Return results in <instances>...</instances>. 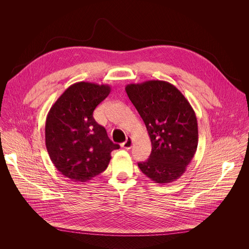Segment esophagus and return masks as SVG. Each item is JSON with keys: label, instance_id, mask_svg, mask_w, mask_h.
I'll return each mask as SVG.
<instances>
[{"label": "esophagus", "instance_id": "obj_1", "mask_svg": "<svg viewBox=\"0 0 249 249\" xmlns=\"http://www.w3.org/2000/svg\"><path fill=\"white\" fill-rule=\"evenodd\" d=\"M132 145H133V140H132L131 137H128L127 140L124 142V143H122L121 146H122V148L125 149V150H129V149H131Z\"/></svg>", "mask_w": 249, "mask_h": 249}]
</instances>
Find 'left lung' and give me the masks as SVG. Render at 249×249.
<instances>
[{
	"label": "left lung",
	"mask_w": 249,
	"mask_h": 249,
	"mask_svg": "<svg viewBox=\"0 0 249 249\" xmlns=\"http://www.w3.org/2000/svg\"><path fill=\"white\" fill-rule=\"evenodd\" d=\"M127 95L143 119L152 153L138 165L156 183L178 179L191 162L198 146L196 114L185 96L165 81L130 84Z\"/></svg>",
	"instance_id": "8db88e82"
}]
</instances>
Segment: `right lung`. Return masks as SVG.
Wrapping results in <instances>:
<instances>
[{
  "label": "right lung",
  "instance_id": "add662e5",
  "mask_svg": "<svg viewBox=\"0 0 249 249\" xmlns=\"http://www.w3.org/2000/svg\"><path fill=\"white\" fill-rule=\"evenodd\" d=\"M110 90L108 85L76 83L61 94L47 114V152L54 166L71 180H90L106 169L111 152L120 148L93 118V110Z\"/></svg>",
  "mask_w": 249,
  "mask_h": 249
}]
</instances>
